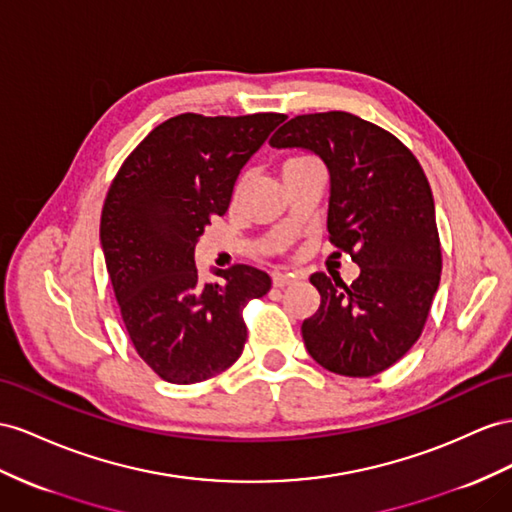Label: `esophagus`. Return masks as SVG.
<instances>
[{"mask_svg":"<svg viewBox=\"0 0 512 512\" xmlns=\"http://www.w3.org/2000/svg\"><path fill=\"white\" fill-rule=\"evenodd\" d=\"M272 283H274V287H290V285L296 283V277H292V274L274 272V274H272Z\"/></svg>","mask_w":512,"mask_h":512,"instance_id":"34e87169","label":"esophagus"}]
</instances>
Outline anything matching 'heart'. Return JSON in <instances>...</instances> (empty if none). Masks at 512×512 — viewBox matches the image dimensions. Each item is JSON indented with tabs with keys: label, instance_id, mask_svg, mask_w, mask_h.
Returning <instances> with one entry per match:
<instances>
[{
	"label": "heart",
	"instance_id": "obj_1",
	"mask_svg": "<svg viewBox=\"0 0 512 512\" xmlns=\"http://www.w3.org/2000/svg\"><path fill=\"white\" fill-rule=\"evenodd\" d=\"M311 164H318L316 157H311V155H294V157H290V160L283 164V173H285V170L305 168V166H311Z\"/></svg>",
	"mask_w": 512,
	"mask_h": 512
}]
</instances>
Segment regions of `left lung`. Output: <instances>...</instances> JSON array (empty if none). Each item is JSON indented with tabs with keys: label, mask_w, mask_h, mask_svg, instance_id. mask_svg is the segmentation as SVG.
I'll list each match as a JSON object with an SVG mask.
<instances>
[{
	"label": "left lung",
	"mask_w": 512,
	"mask_h": 512,
	"mask_svg": "<svg viewBox=\"0 0 512 512\" xmlns=\"http://www.w3.org/2000/svg\"><path fill=\"white\" fill-rule=\"evenodd\" d=\"M307 149L331 175L329 240L359 277L311 274L320 307L300 326L324 370L368 378L400 361L424 331L441 279V242L428 179L409 147L350 112L300 114L270 138Z\"/></svg>",
	"instance_id": "obj_1"
}]
</instances>
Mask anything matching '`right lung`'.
Returning <instances> with one entry per match:
<instances>
[{"label":"right lung","instance_id":"add662e5","mask_svg":"<svg viewBox=\"0 0 512 512\" xmlns=\"http://www.w3.org/2000/svg\"><path fill=\"white\" fill-rule=\"evenodd\" d=\"M285 114H179L157 125L116 173L101 246L140 359L175 385L207 381L240 359L242 311L270 292L264 270L235 264L203 283L194 244L222 216L242 166Z\"/></svg>","mask_w":512,"mask_h":512}]
</instances>
